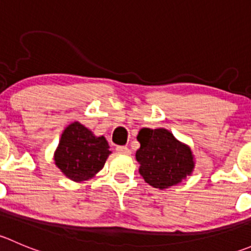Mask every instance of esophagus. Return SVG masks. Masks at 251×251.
<instances>
[{
    "label": "esophagus",
    "instance_id": "obj_1",
    "mask_svg": "<svg viewBox=\"0 0 251 251\" xmlns=\"http://www.w3.org/2000/svg\"><path fill=\"white\" fill-rule=\"evenodd\" d=\"M116 151L121 154H130L131 151L126 146H118L116 147Z\"/></svg>",
    "mask_w": 251,
    "mask_h": 251
}]
</instances>
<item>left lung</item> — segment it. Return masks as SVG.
Listing matches in <instances>:
<instances>
[{"label": "left lung", "mask_w": 251, "mask_h": 251, "mask_svg": "<svg viewBox=\"0 0 251 251\" xmlns=\"http://www.w3.org/2000/svg\"><path fill=\"white\" fill-rule=\"evenodd\" d=\"M136 151L140 174L154 188L166 189L193 173L194 159L191 148L175 138L166 128H142Z\"/></svg>", "instance_id": "obj_1"}]
</instances>
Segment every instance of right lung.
Masks as SVG:
<instances>
[{"label": "right lung", "mask_w": 251, "mask_h": 251, "mask_svg": "<svg viewBox=\"0 0 251 251\" xmlns=\"http://www.w3.org/2000/svg\"><path fill=\"white\" fill-rule=\"evenodd\" d=\"M110 153L109 144L103 136L97 137L75 121L63 131L54 151V161L68 178L82 182L102 170Z\"/></svg>", "instance_id": "add662e5"}]
</instances>
